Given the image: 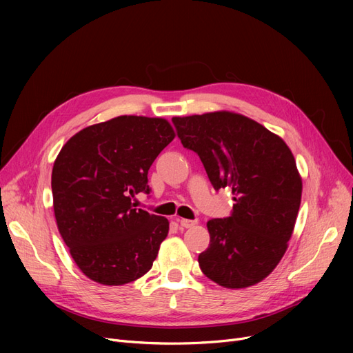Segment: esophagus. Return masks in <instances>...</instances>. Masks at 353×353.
<instances>
[{
	"label": "esophagus",
	"mask_w": 353,
	"mask_h": 353,
	"mask_svg": "<svg viewBox=\"0 0 353 353\" xmlns=\"http://www.w3.org/2000/svg\"><path fill=\"white\" fill-rule=\"evenodd\" d=\"M177 221L180 223V226L184 228V229H190L197 223L196 220H189V219H177Z\"/></svg>",
	"instance_id": "34e87169"
}]
</instances>
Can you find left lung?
I'll list each match as a JSON object with an SVG mask.
<instances>
[{
    "label": "left lung",
    "instance_id": "obj_1",
    "mask_svg": "<svg viewBox=\"0 0 353 353\" xmlns=\"http://www.w3.org/2000/svg\"><path fill=\"white\" fill-rule=\"evenodd\" d=\"M181 144L196 152L214 190L229 188L233 213L208 221L201 272L228 289L253 286L288 249L302 199V177L282 137L233 111L173 117Z\"/></svg>",
    "mask_w": 353,
    "mask_h": 353
}]
</instances>
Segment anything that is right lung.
<instances>
[{
    "mask_svg": "<svg viewBox=\"0 0 353 353\" xmlns=\"http://www.w3.org/2000/svg\"><path fill=\"white\" fill-rule=\"evenodd\" d=\"M176 137L161 117L119 116L74 134L52 165L55 223L90 281L121 286L152 269L169 220L134 209L147 173Z\"/></svg>",
    "mask_w": 353,
    "mask_h": 353,
    "instance_id": "right-lung-1",
    "label": "right lung"
}]
</instances>
